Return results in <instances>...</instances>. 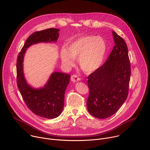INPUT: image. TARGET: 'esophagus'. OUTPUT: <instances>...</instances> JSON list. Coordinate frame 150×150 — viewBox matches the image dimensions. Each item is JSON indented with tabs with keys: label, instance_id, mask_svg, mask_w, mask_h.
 <instances>
[{
	"label": "esophagus",
	"instance_id": "1",
	"mask_svg": "<svg viewBox=\"0 0 150 150\" xmlns=\"http://www.w3.org/2000/svg\"><path fill=\"white\" fill-rule=\"evenodd\" d=\"M71 79V81H72V82H77V81H79L81 80V79H80L76 75H72Z\"/></svg>",
	"mask_w": 150,
	"mask_h": 150
}]
</instances>
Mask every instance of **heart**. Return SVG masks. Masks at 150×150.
Segmentation results:
<instances>
[{"instance_id": "obj_1", "label": "heart", "mask_w": 150, "mask_h": 150, "mask_svg": "<svg viewBox=\"0 0 150 150\" xmlns=\"http://www.w3.org/2000/svg\"><path fill=\"white\" fill-rule=\"evenodd\" d=\"M107 52L105 40L100 36L87 35L71 42L67 49L60 51L62 63L67 67L74 65V59H79L81 68L86 72L97 69L102 64Z\"/></svg>"}]
</instances>
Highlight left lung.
I'll return each instance as SVG.
<instances>
[{
  "label": "left lung",
  "mask_w": 150,
  "mask_h": 150,
  "mask_svg": "<svg viewBox=\"0 0 150 150\" xmlns=\"http://www.w3.org/2000/svg\"><path fill=\"white\" fill-rule=\"evenodd\" d=\"M115 45L103 65L88 77L89 113L98 119L116 113L127 97L131 65L125 40L112 31Z\"/></svg>",
  "instance_id": "1"
}]
</instances>
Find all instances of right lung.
<instances>
[{"instance_id": "add662e5", "label": "right lung", "mask_w": 150, "mask_h": 150, "mask_svg": "<svg viewBox=\"0 0 150 150\" xmlns=\"http://www.w3.org/2000/svg\"><path fill=\"white\" fill-rule=\"evenodd\" d=\"M59 30L49 28L33 33L27 39L19 52L16 62L17 85L28 108L37 116L53 119L59 116L64 106V97L71 75L53 72L44 87L34 89L27 83L23 72L24 55L27 49L41 42H54L59 37Z\"/></svg>"}]
</instances>
